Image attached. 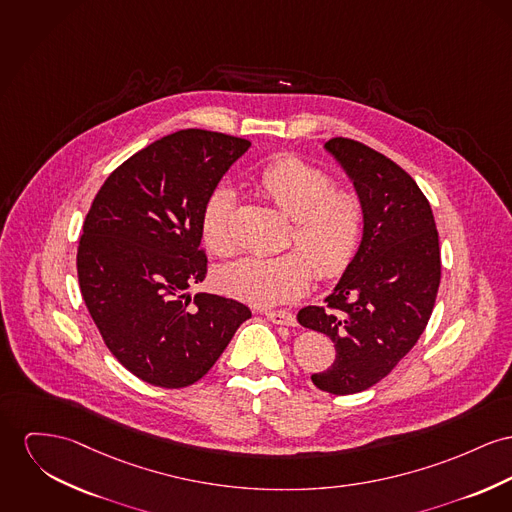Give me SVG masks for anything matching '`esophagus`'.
Masks as SVG:
<instances>
[{
	"label": "esophagus",
	"mask_w": 512,
	"mask_h": 512,
	"mask_svg": "<svg viewBox=\"0 0 512 512\" xmlns=\"http://www.w3.org/2000/svg\"><path fill=\"white\" fill-rule=\"evenodd\" d=\"M268 320H272L275 324H283V326H295L297 324V318L293 312L289 310H266L264 312Z\"/></svg>",
	"instance_id": "obj_1"
}]
</instances>
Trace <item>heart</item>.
Segmentation results:
<instances>
[{
  "instance_id": "heart-1",
  "label": "heart",
  "mask_w": 512,
  "mask_h": 512,
  "mask_svg": "<svg viewBox=\"0 0 512 512\" xmlns=\"http://www.w3.org/2000/svg\"><path fill=\"white\" fill-rule=\"evenodd\" d=\"M256 186L281 213L291 219L287 244L277 256H246L215 273L217 287L244 303L272 307L293 301L307 291L312 268L318 279H336L357 258L367 211L359 194L336 188L322 167L297 155H281L256 176ZM237 194L217 186L202 211V240L217 256L235 252L233 217Z\"/></svg>"
}]
</instances>
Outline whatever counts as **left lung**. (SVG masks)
Instances as JSON below:
<instances>
[{
    "label": "left lung",
    "instance_id": "1",
    "mask_svg": "<svg viewBox=\"0 0 512 512\" xmlns=\"http://www.w3.org/2000/svg\"><path fill=\"white\" fill-rule=\"evenodd\" d=\"M326 149L353 178L367 225L324 307L301 308L297 320L336 347L332 367L310 376L314 386L345 396L390 375L423 334L441 283V248L431 205L408 172L349 137Z\"/></svg>",
    "mask_w": 512,
    "mask_h": 512
}]
</instances>
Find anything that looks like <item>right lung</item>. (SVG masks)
Wrapping results in <instances>:
<instances>
[{"label": "right lung", "mask_w": 512, "mask_h": 512, "mask_svg": "<svg viewBox=\"0 0 512 512\" xmlns=\"http://www.w3.org/2000/svg\"><path fill=\"white\" fill-rule=\"evenodd\" d=\"M248 147V139L196 128L161 137L110 172L85 217L83 301L104 345L143 382H198L250 318L239 301L188 295L207 273L205 202Z\"/></svg>", "instance_id": "obj_1"}]
</instances>
